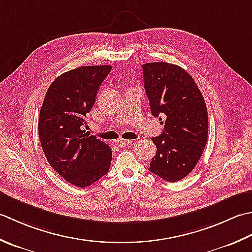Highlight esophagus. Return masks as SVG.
Here are the masks:
<instances>
[{
    "label": "esophagus",
    "mask_w": 252,
    "mask_h": 252,
    "mask_svg": "<svg viewBox=\"0 0 252 252\" xmlns=\"http://www.w3.org/2000/svg\"><path fill=\"white\" fill-rule=\"evenodd\" d=\"M129 143H130V140L122 139V138H120V139L117 140V145H119L120 147H126L127 145H129Z\"/></svg>",
    "instance_id": "1"
}]
</instances>
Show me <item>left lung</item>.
Instances as JSON below:
<instances>
[{"mask_svg": "<svg viewBox=\"0 0 252 252\" xmlns=\"http://www.w3.org/2000/svg\"><path fill=\"white\" fill-rule=\"evenodd\" d=\"M152 115L164 130L152 138L157 146L149 171L167 182L186 177L197 165L208 140V111L192 77L165 62L142 65Z\"/></svg>", "mask_w": 252, "mask_h": 252, "instance_id": "obj_1", "label": "left lung"}]
</instances>
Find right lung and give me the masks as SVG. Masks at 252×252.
<instances>
[{"instance_id":"add662e5","label":"right lung","mask_w":252,"mask_h":252,"mask_svg":"<svg viewBox=\"0 0 252 252\" xmlns=\"http://www.w3.org/2000/svg\"><path fill=\"white\" fill-rule=\"evenodd\" d=\"M112 66H81L56 78L45 94L38 130L50 165L69 184L85 188L109 172L111 148L84 130L102 81Z\"/></svg>"}]
</instances>
